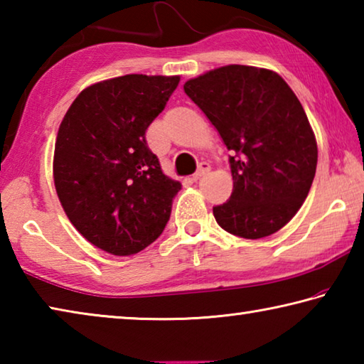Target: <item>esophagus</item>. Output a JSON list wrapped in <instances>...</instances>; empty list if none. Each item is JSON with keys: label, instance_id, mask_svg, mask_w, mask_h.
Instances as JSON below:
<instances>
[{"label": "esophagus", "instance_id": "esophagus-1", "mask_svg": "<svg viewBox=\"0 0 364 364\" xmlns=\"http://www.w3.org/2000/svg\"><path fill=\"white\" fill-rule=\"evenodd\" d=\"M210 170V165H208L207 162H200V165H199V168H197V171L196 173L193 175V181H197V180H200L202 176H204L207 171Z\"/></svg>", "mask_w": 364, "mask_h": 364}]
</instances>
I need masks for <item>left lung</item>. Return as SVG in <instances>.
I'll use <instances>...</instances> for the list:
<instances>
[{
  "label": "left lung",
  "mask_w": 364,
  "mask_h": 364,
  "mask_svg": "<svg viewBox=\"0 0 364 364\" xmlns=\"http://www.w3.org/2000/svg\"><path fill=\"white\" fill-rule=\"evenodd\" d=\"M228 151L232 193L213 215L225 231L260 239L279 231L306 199L318 147L297 96L278 73L226 65L184 83Z\"/></svg>",
  "instance_id": "left-lung-1"
}]
</instances>
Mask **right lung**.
Wrapping results in <instances>:
<instances>
[{
  "mask_svg": "<svg viewBox=\"0 0 364 364\" xmlns=\"http://www.w3.org/2000/svg\"><path fill=\"white\" fill-rule=\"evenodd\" d=\"M180 77L132 73L83 90L54 147V184L77 231L112 255L138 254L162 234L181 183L146 141Z\"/></svg>",
  "mask_w": 364,
  "mask_h": 364,
  "instance_id": "add662e5",
  "label": "right lung"
}]
</instances>
